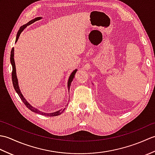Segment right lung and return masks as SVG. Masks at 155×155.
<instances>
[{"instance_id": "1", "label": "right lung", "mask_w": 155, "mask_h": 155, "mask_svg": "<svg viewBox=\"0 0 155 155\" xmlns=\"http://www.w3.org/2000/svg\"><path fill=\"white\" fill-rule=\"evenodd\" d=\"M41 19V17H38L37 18H35L34 20H32V21H29L28 23H27L26 25H22L21 27H20V29L18 30V32H17V35H16V41L15 42H17L18 39L20 37V35H21V32L25 30V28L27 27L28 25H29L31 24V21H33L34 22L36 21H38V20ZM14 54H15V49L14 48H12L11 50V63L12 64V84H13V87L15 88V90L16 91V93L18 94V96L21 98V99L23 103L26 105V107H27L28 108H29L31 111L34 112V113H36L37 114H41V115H43V116H47V117H55V116H58V115H60L61 114H62L63 113V111L64 110L65 108H63V109H61L57 111H55L54 113H44V112H42L41 110H39L38 109H37V108H35L32 106L31 104H29L28 102L25 99V98H24L23 97L22 94L21 93V90H20V88L18 87V78L17 77H16V66H15V58H14ZM77 71V69H75L74 71H72V73L71 74L70 77H69V78L68 80V83H67V85H68V90L69 91L70 90V87H71V83L72 80H73V78L74 77V74Z\"/></svg>"}]
</instances>
